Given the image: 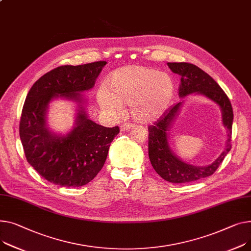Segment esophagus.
<instances>
[{"label": "esophagus", "instance_id": "34e87169", "mask_svg": "<svg viewBox=\"0 0 251 251\" xmlns=\"http://www.w3.org/2000/svg\"><path fill=\"white\" fill-rule=\"evenodd\" d=\"M133 127H134V125H133L132 123H124L123 125H121L120 129H121V131H126V130L132 129Z\"/></svg>", "mask_w": 251, "mask_h": 251}]
</instances>
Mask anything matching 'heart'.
I'll list each match as a JSON object with an SVG mask.
<instances>
[{
	"mask_svg": "<svg viewBox=\"0 0 251 251\" xmlns=\"http://www.w3.org/2000/svg\"><path fill=\"white\" fill-rule=\"evenodd\" d=\"M97 92L99 105L110 116L119 117L129 104L132 118L153 122L164 114L175 96V83L164 73L142 65H126L111 73Z\"/></svg>",
	"mask_w": 251,
	"mask_h": 251,
	"instance_id": "obj_1",
	"label": "heart"
}]
</instances>
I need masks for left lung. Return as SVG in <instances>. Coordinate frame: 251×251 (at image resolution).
Returning <instances> with one entry per match:
<instances>
[{
    "label": "left lung",
    "instance_id": "left-lung-1",
    "mask_svg": "<svg viewBox=\"0 0 251 251\" xmlns=\"http://www.w3.org/2000/svg\"><path fill=\"white\" fill-rule=\"evenodd\" d=\"M171 71L180 76L178 97L192 94L203 95L218 105L222 113V122L227 130V141L223 152L213 163L197 166L179 159L170 146L169 131L180 110L182 102L176 104L164 113L160 120L149 126L148 155L154 171L165 180L176 183L191 182L213 175L231 149L233 110L227 95L207 73L188 62H169Z\"/></svg>",
    "mask_w": 251,
    "mask_h": 251
}]
</instances>
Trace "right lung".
Here are the masks:
<instances>
[{
    "instance_id": "1",
    "label": "right lung",
    "mask_w": 251,
    "mask_h": 251,
    "mask_svg": "<svg viewBox=\"0 0 251 251\" xmlns=\"http://www.w3.org/2000/svg\"><path fill=\"white\" fill-rule=\"evenodd\" d=\"M106 63L58 66L42 75L26 97L19 126L25 156L33 169L54 185H87L102 170L110 144L120 131L118 126L107 128L92 121L80 94L95 86ZM58 97L78 104L75 126L65 136L47 126L49 104Z\"/></svg>"
}]
</instances>
